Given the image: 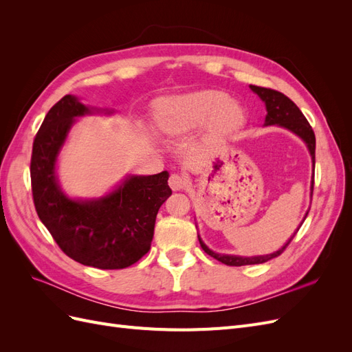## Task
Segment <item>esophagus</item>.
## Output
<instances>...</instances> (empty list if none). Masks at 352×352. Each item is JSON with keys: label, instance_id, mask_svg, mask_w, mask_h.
I'll list each match as a JSON object with an SVG mask.
<instances>
[{"label": "esophagus", "instance_id": "34e87169", "mask_svg": "<svg viewBox=\"0 0 352 352\" xmlns=\"http://www.w3.org/2000/svg\"><path fill=\"white\" fill-rule=\"evenodd\" d=\"M168 185H170V188H172L173 190H182L188 185V179L185 176H182V175L173 173L172 176L168 177Z\"/></svg>", "mask_w": 352, "mask_h": 352}]
</instances>
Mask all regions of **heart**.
Listing matches in <instances>:
<instances>
[{"label":"heart","mask_w":352,"mask_h":352,"mask_svg":"<svg viewBox=\"0 0 352 352\" xmlns=\"http://www.w3.org/2000/svg\"><path fill=\"white\" fill-rule=\"evenodd\" d=\"M157 123L167 133H188L206 126L214 141L238 132L245 123V110L220 91H197L176 95L157 105Z\"/></svg>","instance_id":"b5f03b06"}]
</instances>
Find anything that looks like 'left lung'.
Here are the masks:
<instances>
[{
    "label": "left lung",
    "mask_w": 352,
    "mask_h": 352,
    "mask_svg": "<svg viewBox=\"0 0 352 352\" xmlns=\"http://www.w3.org/2000/svg\"><path fill=\"white\" fill-rule=\"evenodd\" d=\"M250 88L254 94H257L260 100L265 104V110H267V114H265L264 126H282V127H285V129L295 133L296 136H300L301 140L304 141V144L307 145V148H308V153H310V155H311V162H313V167H314V164H316V136H314V132L311 129L310 123L307 122L305 116L301 113V110L296 107L294 101H291L282 92H278L274 89H269V88L255 87V85H250ZM313 185H314V180L311 182V195H313ZM308 211H310V208H308ZM308 211L305 212L301 225L304 223V220L308 214ZM301 225L298 226V229L294 232V235L289 239H287V242L278 251H274L272 254H265V255H252V257H241V255L219 254V252H214L212 250H210L207 245L202 242L199 235H198V239H199L202 250H204L208 255H211L212 258H216V260H219L220 263L226 264V265L261 264V263H265V261L276 258L278 255H280L285 251L287 245H289V242L294 239V236L296 235V232L300 230Z\"/></svg>",
    "instance_id": "1"
}]
</instances>
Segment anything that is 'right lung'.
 Listing matches in <instances>:
<instances>
[{
  "label": "right lung",
  "mask_w": 352,
  "mask_h": 352,
  "mask_svg": "<svg viewBox=\"0 0 352 352\" xmlns=\"http://www.w3.org/2000/svg\"><path fill=\"white\" fill-rule=\"evenodd\" d=\"M113 114L88 107L74 95L52 107L34 141L30 160L32 194L41 221L61 251L74 261L102 270L129 267L150 251L155 217L172 195L168 173L126 176L100 198H72L61 189L57 160L78 117Z\"/></svg>",
  "instance_id": "add662e5"
}]
</instances>
